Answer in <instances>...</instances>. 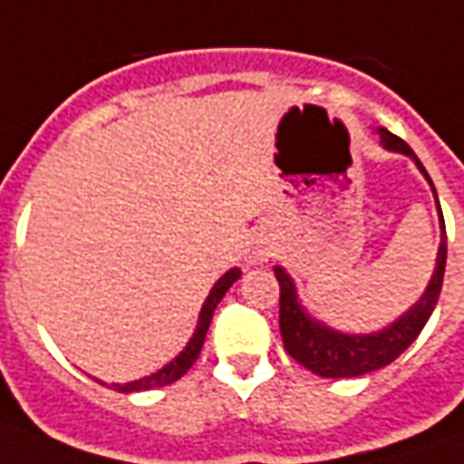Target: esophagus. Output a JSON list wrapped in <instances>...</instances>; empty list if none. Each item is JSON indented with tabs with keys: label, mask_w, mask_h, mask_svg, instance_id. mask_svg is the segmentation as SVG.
I'll return each instance as SVG.
<instances>
[{
	"label": "esophagus",
	"mask_w": 464,
	"mask_h": 464,
	"mask_svg": "<svg viewBox=\"0 0 464 464\" xmlns=\"http://www.w3.org/2000/svg\"><path fill=\"white\" fill-rule=\"evenodd\" d=\"M268 256H271V246L263 241V238H253L248 243V248H246V261L256 266V263H266L268 261Z\"/></svg>",
	"instance_id": "obj_1"
}]
</instances>
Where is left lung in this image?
<instances>
[{
    "label": "left lung",
    "mask_w": 464,
    "mask_h": 464,
    "mask_svg": "<svg viewBox=\"0 0 464 464\" xmlns=\"http://www.w3.org/2000/svg\"><path fill=\"white\" fill-rule=\"evenodd\" d=\"M380 143L388 151H398L410 156L420 173L428 179L430 188L435 193V203H438L440 213V251L438 261H435V271L430 278L428 288L420 295V301L410 308L408 313H402L398 321L390 323L388 328H382L378 333H341L325 325V323L311 318L305 308L298 303V291L295 283L288 273L283 271L281 266H276V281L281 285V338L283 345L288 350V355L293 360H298L303 368H308L321 378H358L372 370H380L390 365L392 360L398 358L400 353H405L410 348V343L415 341L420 331L425 328V323L430 321V315L438 305L440 291H442V278H445V261H448V236H445V218L440 211L438 191L430 181L425 166L420 163L415 151L410 149L408 143L398 139L395 133H390L388 129H378Z\"/></svg>",
    "instance_id": "8db88e82"
}]
</instances>
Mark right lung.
Here are the masks:
<instances>
[{"instance_id":"1","label":"right lung","mask_w":464,"mask_h":464,"mask_svg":"<svg viewBox=\"0 0 464 464\" xmlns=\"http://www.w3.org/2000/svg\"><path fill=\"white\" fill-rule=\"evenodd\" d=\"M238 278H241V271H238V268H231V271H226L221 278L216 281V285H213L211 293H208V298H206V303H203L201 313H198V325H196V331H193L191 341H188V345H186V348H183L181 353L169 362V365H163L161 370H156V372L146 375V378L133 380V382H123V385L114 382L111 388L119 390V392H139V390L163 388V385L176 382L181 375H186L188 368L196 362V358L201 355L203 341H206V333H208V325H211L216 305L221 303L223 295L228 293V288H231L233 283L238 281Z\"/></svg>"}]
</instances>
